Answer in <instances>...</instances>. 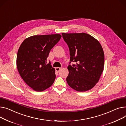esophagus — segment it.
Masks as SVG:
<instances>
[{"label":"esophagus","mask_w":126,"mask_h":126,"mask_svg":"<svg viewBox=\"0 0 126 126\" xmlns=\"http://www.w3.org/2000/svg\"><path fill=\"white\" fill-rule=\"evenodd\" d=\"M61 69V68H60V67H56V68H55V70H56V71H57V72H59L60 71V70Z\"/></svg>","instance_id":"obj_1"}]
</instances>
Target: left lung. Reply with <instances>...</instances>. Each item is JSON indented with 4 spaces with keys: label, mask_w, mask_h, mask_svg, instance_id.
Segmentation results:
<instances>
[{
    "label": "left lung",
    "mask_w": 126,
    "mask_h": 126,
    "mask_svg": "<svg viewBox=\"0 0 126 126\" xmlns=\"http://www.w3.org/2000/svg\"><path fill=\"white\" fill-rule=\"evenodd\" d=\"M62 34L68 46L70 55L67 82L77 91L91 89L98 82L103 71L104 54L101 45L85 33ZM71 62L76 64L71 65Z\"/></svg>",
    "instance_id": "obj_1"
}]
</instances>
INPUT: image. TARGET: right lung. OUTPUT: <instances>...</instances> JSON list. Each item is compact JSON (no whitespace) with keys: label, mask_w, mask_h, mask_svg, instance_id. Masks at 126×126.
I'll return each mask as SVG.
<instances>
[{"label":"right lung","mask_w":126,"mask_h":126,"mask_svg":"<svg viewBox=\"0 0 126 126\" xmlns=\"http://www.w3.org/2000/svg\"><path fill=\"white\" fill-rule=\"evenodd\" d=\"M61 37L59 34L32 36L25 39L18 49V70L24 81L36 91L45 90L55 81V68L47 61L50 51Z\"/></svg>","instance_id":"right-lung-1"}]
</instances>
